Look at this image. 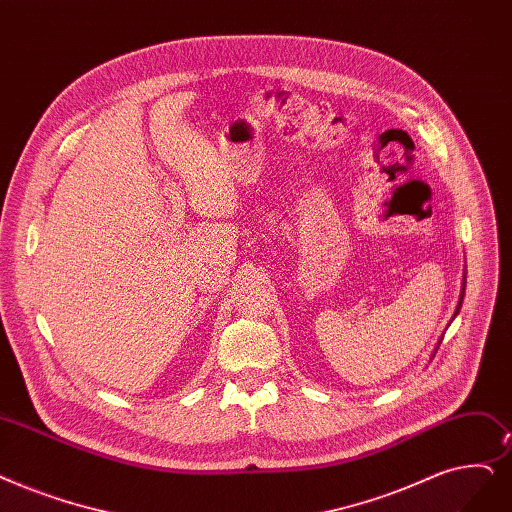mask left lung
I'll return each mask as SVG.
<instances>
[{"mask_svg": "<svg viewBox=\"0 0 512 512\" xmlns=\"http://www.w3.org/2000/svg\"><path fill=\"white\" fill-rule=\"evenodd\" d=\"M462 299H464V280H462V291H460V299H458V305H456V311H454V318L458 316V311H460V307H462ZM454 318H452V320H454ZM437 345H439V343H437ZM435 351H437V349H435ZM433 355H435V353H433Z\"/></svg>", "mask_w": 512, "mask_h": 512, "instance_id": "1", "label": "left lung"}]
</instances>
